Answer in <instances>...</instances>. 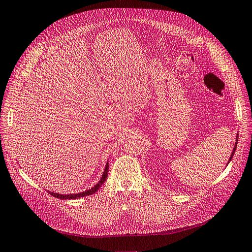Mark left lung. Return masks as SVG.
Returning <instances> with one entry per match:
<instances>
[{
  "mask_svg": "<svg viewBox=\"0 0 252 252\" xmlns=\"http://www.w3.org/2000/svg\"><path fill=\"white\" fill-rule=\"evenodd\" d=\"M237 143H238V134H237V138H236V145H235V147H234V150H233V152H231V155H230V157H229V160H228V162L229 161L233 159V156H234V153H235V151H236V148H237ZM227 162V163H228Z\"/></svg>",
  "mask_w": 252,
  "mask_h": 252,
  "instance_id": "8db88e82",
  "label": "left lung"
}]
</instances>
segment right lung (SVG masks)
Segmentation results:
<instances>
[{
	"label": "right lung",
	"instance_id": "1",
	"mask_svg": "<svg viewBox=\"0 0 252 252\" xmlns=\"http://www.w3.org/2000/svg\"><path fill=\"white\" fill-rule=\"evenodd\" d=\"M107 173H108V163H106L105 168H104V172H103L102 177H101V179H100L99 182H98L94 187H92L91 189H89V190L84 191V192L74 193V194H67V195L56 193V192H50V191H48V192H49V194H52L53 196H55V197H57V198H60V199H75V198L84 197V196H87V195H91V194L95 193L96 191H97L100 187H101V185L104 183V181H105L106 178H107Z\"/></svg>",
	"mask_w": 252,
	"mask_h": 252
}]
</instances>
